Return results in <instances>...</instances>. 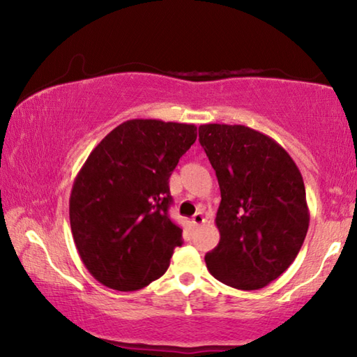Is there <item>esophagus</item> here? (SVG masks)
Wrapping results in <instances>:
<instances>
[{"mask_svg": "<svg viewBox=\"0 0 357 357\" xmlns=\"http://www.w3.org/2000/svg\"><path fill=\"white\" fill-rule=\"evenodd\" d=\"M192 222H193V225L195 227H202L203 223H204V215H203V213H197L195 215L192 217Z\"/></svg>", "mask_w": 357, "mask_h": 357, "instance_id": "obj_1", "label": "esophagus"}]
</instances>
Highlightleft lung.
Listing matches in <instances>:
<instances>
[{
    "label": "left lung",
    "instance_id": "1",
    "mask_svg": "<svg viewBox=\"0 0 357 357\" xmlns=\"http://www.w3.org/2000/svg\"><path fill=\"white\" fill-rule=\"evenodd\" d=\"M198 135L222 197L220 241L204 261L228 287L264 288L294 261L309 229L302 174L279 143L245 126L203 124Z\"/></svg>",
    "mask_w": 357,
    "mask_h": 357
}]
</instances>
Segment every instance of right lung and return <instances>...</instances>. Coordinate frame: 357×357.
Returning <instances> with one entry per match:
<instances>
[{
    "label": "right lung",
    "instance_id": "add662e5",
    "mask_svg": "<svg viewBox=\"0 0 357 357\" xmlns=\"http://www.w3.org/2000/svg\"><path fill=\"white\" fill-rule=\"evenodd\" d=\"M197 140L193 124L129 119L102 140L78 172L70 229L96 280L135 291L165 274L183 229L168 217V179Z\"/></svg>",
    "mask_w": 357,
    "mask_h": 357
}]
</instances>
